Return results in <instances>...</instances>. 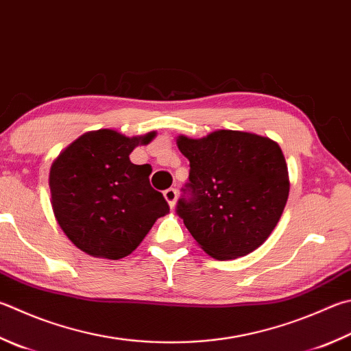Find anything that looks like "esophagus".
<instances>
[{
	"label": "esophagus",
	"instance_id": "1",
	"mask_svg": "<svg viewBox=\"0 0 351 351\" xmlns=\"http://www.w3.org/2000/svg\"><path fill=\"white\" fill-rule=\"evenodd\" d=\"M164 197H165V201L169 202V206H170V207H175V202H176V197H178L176 189L170 187V189L165 190V192H164Z\"/></svg>",
	"mask_w": 351,
	"mask_h": 351
}]
</instances>
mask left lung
I'll return each instance as SVG.
<instances>
[{
    "instance_id": "obj_1",
    "label": "left lung",
    "mask_w": 351,
    "mask_h": 351,
    "mask_svg": "<svg viewBox=\"0 0 351 351\" xmlns=\"http://www.w3.org/2000/svg\"><path fill=\"white\" fill-rule=\"evenodd\" d=\"M176 144L190 161L176 213L202 250L224 261L263 245L290 192L278 143L248 132L216 130L201 139L181 135Z\"/></svg>"
}]
</instances>
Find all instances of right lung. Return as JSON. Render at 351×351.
Segmentation results:
<instances>
[{"instance_id":"add662e5","label":"right lung","mask_w":351,"mask_h":351,"mask_svg":"<svg viewBox=\"0 0 351 351\" xmlns=\"http://www.w3.org/2000/svg\"><path fill=\"white\" fill-rule=\"evenodd\" d=\"M156 136L87 132L61 152L50 167L52 208L66 237L95 258L121 259L141 244L158 218L169 213L161 192L150 186L149 164L129 155Z\"/></svg>"}]
</instances>
